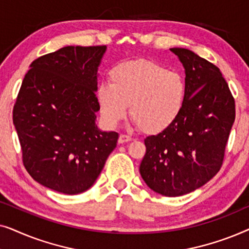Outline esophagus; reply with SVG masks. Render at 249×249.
<instances>
[{
    "label": "esophagus",
    "instance_id": "obj_1",
    "mask_svg": "<svg viewBox=\"0 0 249 249\" xmlns=\"http://www.w3.org/2000/svg\"><path fill=\"white\" fill-rule=\"evenodd\" d=\"M131 139H132V138L130 137V136L124 135V134H121V135H120V137H119V142H120V144H124V142H130Z\"/></svg>",
    "mask_w": 249,
    "mask_h": 249
}]
</instances>
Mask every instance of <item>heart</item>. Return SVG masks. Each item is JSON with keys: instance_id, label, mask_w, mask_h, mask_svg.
Masks as SVG:
<instances>
[{"instance_id": "b5f03b06", "label": "heart", "mask_w": 249, "mask_h": 249, "mask_svg": "<svg viewBox=\"0 0 249 249\" xmlns=\"http://www.w3.org/2000/svg\"><path fill=\"white\" fill-rule=\"evenodd\" d=\"M186 100L185 81L178 73L151 61L121 63L110 72V85L97 89L103 120L115 125L130 114L144 132L159 134L181 113Z\"/></svg>"}]
</instances>
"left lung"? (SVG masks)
<instances>
[{
	"label": "left lung",
	"instance_id": "obj_1",
	"mask_svg": "<svg viewBox=\"0 0 249 249\" xmlns=\"http://www.w3.org/2000/svg\"><path fill=\"white\" fill-rule=\"evenodd\" d=\"M170 51L186 70L185 104L175 124L145 139L139 172L154 192L176 197L194 192L220 171L236 107L215 64L189 50Z\"/></svg>",
	"mask_w": 249,
	"mask_h": 249
}]
</instances>
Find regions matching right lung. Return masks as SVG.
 <instances>
[{
	"label": "right lung",
	"mask_w": 249,
	"mask_h": 249,
	"mask_svg": "<svg viewBox=\"0 0 249 249\" xmlns=\"http://www.w3.org/2000/svg\"><path fill=\"white\" fill-rule=\"evenodd\" d=\"M107 50L67 46L33 61L13 107L27 172L40 185L76 195L87 190L117 146L97 128V69Z\"/></svg>",
	"instance_id": "obj_1"
}]
</instances>
